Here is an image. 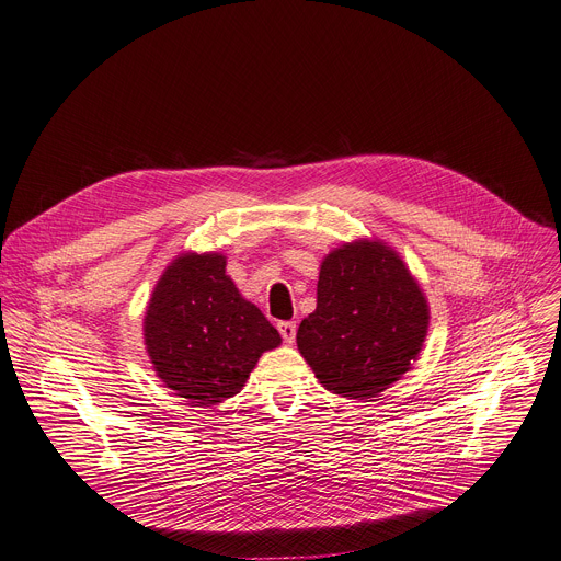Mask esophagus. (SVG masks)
<instances>
[{
  "label": "esophagus",
  "instance_id": "obj_1",
  "mask_svg": "<svg viewBox=\"0 0 561 561\" xmlns=\"http://www.w3.org/2000/svg\"><path fill=\"white\" fill-rule=\"evenodd\" d=\"M277 329H279V335L284 337L286 344L295 342V333H297V324L295 322H279Z\"/></svg>",
  "mask_w": 561,
  "mask_h": 561
}]
</instances>
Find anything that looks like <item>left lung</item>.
<instances>
[{"label":"left lung","mask_w":561,"mask_h":561,"mask_svg":"<svg viewBox=\"0 0 561 561\" xmlns=\"http://www.w3.org/2000/svg\"><path fill=\"white\" fill-rule=\"evenodd\" d=\"M428 324V299L404 260L362 237L322 260L317 308L299 324L297 348L327 390L373 399L411 370Z\"/></svg>","instance_id":"1"}]
</instances>
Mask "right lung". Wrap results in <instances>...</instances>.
I'll use <instances>...</instances> for the list:
<instances>
[{
    "label": "right lung",
    "mask_w": 561,
    "mask_h": 561,
    "mask_svg": "<svg viewBox=\"0 0 561 561\" xmlns=\"http://www.w3.org/2000/svg\"><path fill=\"white\" fill-rule=\"evenodd\" d=\"M144 344L157 377L175 394L213 407L242 390L260 357L282 337L226 275V255L188 251L152 288Z\"/></svg>",
    "instance_id": "obj_1"
}]
</instances>
